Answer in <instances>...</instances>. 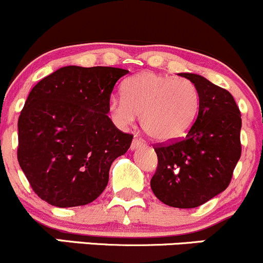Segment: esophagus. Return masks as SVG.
<instances>
[{
  "mask_svg": "<svg viewBox=\"0 0 263 263\" xmlns=\"http://www.w3.org/2000/svg\"><path fill=\"white\" fill-rule=\"evenodd\" d=\"M145 145V142H143V140L139 139V137H135L134 141H132V145H131V150H136V148L141 147V146Z\"/></svg>",
  "mask_w": 263,
  "mask_h": 263,
  "instance_id": "34e87169",
  "label": "esophagus"
}]
</instances>
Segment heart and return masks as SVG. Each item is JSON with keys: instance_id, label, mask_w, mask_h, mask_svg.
<instances>
[{"instance_id": "1", "label": "heart", "mask_w": 263, "mask_h": 263, "mask_svg": "<svg viewBox=\"0 0 263 263\" xmlns=\"http://www.w3.org/2000/svg\"><path fill=\"white\" fill-rule=\"evenodd\" d=\"M200 109V93L186 78H175L155 71H142L126 79L122 97H112L108 113L120 127L135 123L148 137L160 142L178 140L194 124Z\"/></svg>"}]
</instances>
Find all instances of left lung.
Segmentation results:
<instances>
[{"mask_svg": "<svg viewBox=\"0 0 263 263\" xmlns=\"http://www.w3.org/2000/svg\"><path fill=\"white\" fill-rule=\"evenodd\" d=\"M197 85L200 109L181 140L155 146L157 168L151 189L175 208H197L224 192L241 157V112L228 90L204 77L180 73Z\"/></svg>", "mask_w": 263, "mask_h": 263, "instance_id": "1", "label": "left lung"}]
</instances>
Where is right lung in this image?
I'll list each match as a JSON object with an SVG mask.
<instances>
[{"label":"right lung","instance_id":"add662e5","mask_svg":"<svg viewBox=\"0 0 263 263\" xmlns=\"http://www.w3.org/2000/svg\"><path fill=\"white\" fill-rule=\"evenodd\" d=\"M127 73L69 65L32 88L18 117L17 160L39 198L69 208L106 189L110 165L134 139L107 116L113 87Z\"/></svg>","mask_w":263,"mask_h":263}]
</instances>
